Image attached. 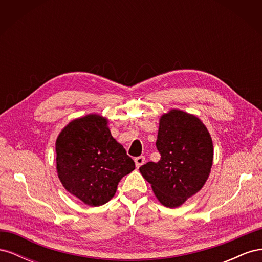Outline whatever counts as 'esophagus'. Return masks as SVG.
Listing matches in <instances>:
<instances>
[{"mask_svg":"<svg viewBox=\"0 0 262 262\" xmlns=\"http://www.w3.org/2000/svg\"><path fill=\"white\" fill-rule=\"evenodd\" d=\"M134 162H136L137 168H139V167H141L142 165L144 164V162H145V157H144V156H139V157H136V158H134Z\"/></svg>","mask_w":262,"mask_h":262,"instance_id":"34e87169","label":"esophagus"}]
</instances>
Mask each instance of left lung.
Listing matches in <instances>:
<instances>
[{
    "instance_id": "obj_1",
    "label": "left lung",
    "mask_w": 262,
    "mask_h": 262,
    "mask_svg": "<svg viewBox=\"0 0 262 262\" xmlns=\"http://www.w3.org/2000/svg\"><path fill=\"white\" fill-rule=\"evenodd\" d=\"M156 147L161 160L141 166L140 172L158 201L167 208H178L199 192L209 178L213 164L211 136L199 118L171 109L160 119Z\"/></svg>"
}]
</instances>
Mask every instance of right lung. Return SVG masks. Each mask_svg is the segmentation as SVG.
I'll use <instances>...</instances> for the list:
<instances>
[{
  "label": "right lung",
  "mask_w": 262,
  "mask_h": 262,
  "mask_svg": "<svg viewBox=\"0 0 262 262\" xmlns=\"http://www.w3.org/2000/svg\"><path fill=\"white\" fill-rule=\"evenodd\" d=\"M107 124V118L96 114L77 118L62 129L55 141L62 186L91 207L107 203L119 181L136 168Z\"/></svg>",
  "instance_id": "right-lung-1"
}]
</instances>
